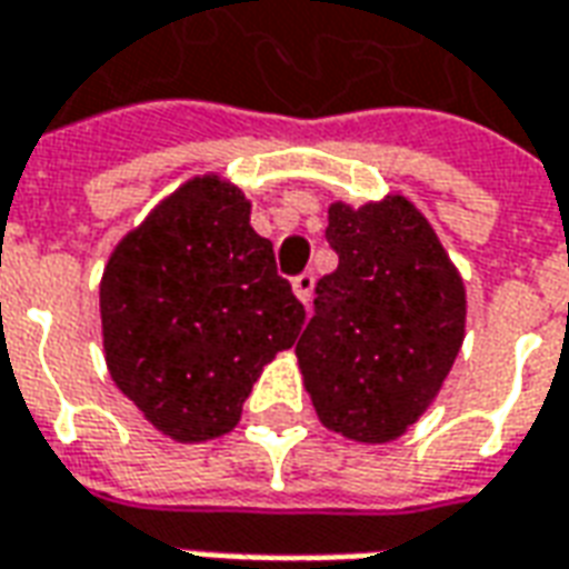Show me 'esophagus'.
I'll return each mask as SVG.
<instances>
[{
	"instance_id": "1",
	"label": "esophagus",
	"mask_w": 569,
	"mask_h": 569,
	"mask_svg": "<svg viewBox=\"0 0 569 569\" xmlns=\"http://www.w3.org/2000/svg\"><path fill=\"white\" fill-rule=\"evenodd\" d=\"M313 283H317V280H313V273H298L296 280H292V292H296L298 301H305V305H308L310 296H313Z\"/></svg>"
}]
</instances>
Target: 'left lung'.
<instances>
[{
    "instance_id": "1",
    "label": "left lung",
    "mask_w": 569,
    "mask_h": 569,
    "mask_svg": "<svg viewBox=\"0 0 569 569\" xmlns=\"http://www.w3.org/2000/svg\"><path fill=\"white\" fill-rule=\"evenodd\" d=\"M338 268L317 283V317L296 345L326 429L359 445L418 423L466 335V286L436 228L406 194L329 203Z\"/></svg>"
}]
</instances>
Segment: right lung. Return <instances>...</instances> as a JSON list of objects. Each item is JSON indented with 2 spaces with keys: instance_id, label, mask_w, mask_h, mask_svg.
Instances as JSON below:
<instances>
[{
  "instance_id": "right-lung-1",
  "label": "right lung",
  "mask_w": 569,
  "mask_h": 569,
  "mask_svg": "<svg viewBox=\"0 0 569 569\" xmlns=\"http://www.w3.org/2000/svg\"><path fill=\"white\" fill-rule=\"evenodd\" d=\"M249 212L231 179L191 176L118 240L100 277L106 369L182 445L231 432L261 369L305 322Z\"/></svg>"
}]
</instances>
